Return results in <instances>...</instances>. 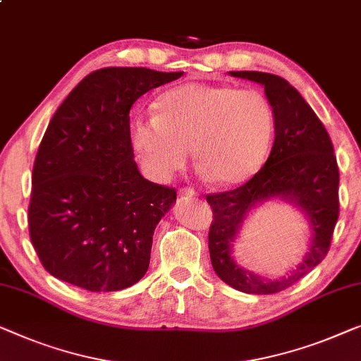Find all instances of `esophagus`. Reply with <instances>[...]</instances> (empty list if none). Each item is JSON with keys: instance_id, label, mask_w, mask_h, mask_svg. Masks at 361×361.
Instances as JSON below:
<instances>
[{"instance_id": "esophagus-1", "label": "esophagus", "mask_w": 361, "mask_h": 361, "mask_svg": "<svg viewBox=\"0 0 361 361\" xmlns=\"http://www.w3.org/2000/svg\"><path fill=\"white\" fill-rule=\"evenodd\" d=\"M179 195H180V197L192 198V197H195V195H197V192L193 190V189H190V187H184V189H180V190H179Z\"/></svg>"}]
</instances>
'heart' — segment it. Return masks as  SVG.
<instances>
[{"label":"heart","mask_w":361,"mask_h":361,"mask_svg":"<svg viewBox=\"0 0 361 361\" xmlns=\"http://www.w3.org/2000/svg\"><path fill=\"white\" fill-rule=\"evenodd\" d=\"M154 116L132 125V148L154 180H168L189 158L218 187L249 180L275 135L274 107L257 90L185 82L166 91Z\"/></svg>","instance_id":"1"}]
</instances>
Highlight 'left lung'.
<instances>
[{
    "instance_id": "left-lung-1",
    "label": "left lung",
    "mask_w": 361,
    "mask_h": 361,
    "mask_svg": "<svg viewBox=\"0 0 361 361\" xmlns=\"http://www.w3.org/2000/svg\"><path fill=\"white\" fill-rule=\"evenodd\" d=\"M264 86L274 107L275 140L270 156L257 174L238 189L210 193L213 210L208 249L213 270L224 283L250 295L286 290L322 262L331 247L338 218V168L326 127L283 78L262 71H229ZM270 197L293 202L312 228L308 252L285 277L264 279L239 268L232 259V243L252 208Z\"/></svg>"
}]
</instances>
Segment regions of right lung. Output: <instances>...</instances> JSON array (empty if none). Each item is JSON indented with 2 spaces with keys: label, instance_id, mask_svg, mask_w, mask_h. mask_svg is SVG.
I'll list each match as a JSON object with an SVG mask.
<instances>
[{
  "label": "right lung",
  "instance_id": "add662e5",
  "mask_svg": "<svg viewBox=\"0 0 361 361\" xmlns=\"http://www.w3.org/2000/svg\"><path fill=\"white\" fill-rule=\"evenodd\" d=\"M184 75L149 68H102L56 109L32 171L29 234L44 269L87 291H118L149 267L156 224L176 189L140 174L130 109Z\"/></svg>",
  "mask_w": 361,
  "mask_h": 361
}]
</instances>
